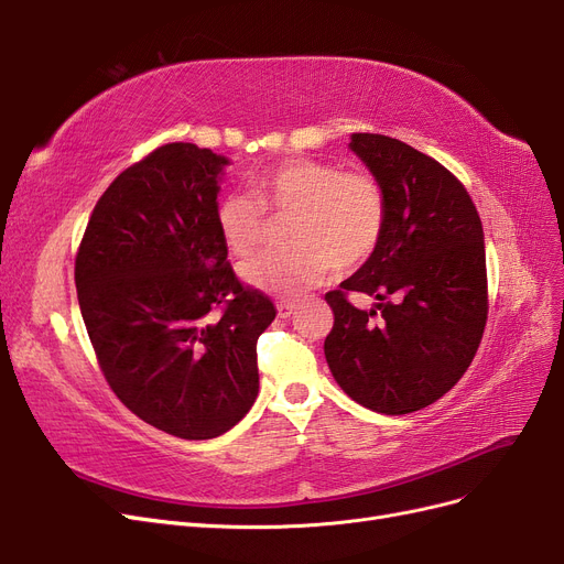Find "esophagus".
Returning <instances> with one entry per match:
<instances>
[{"label":"esophagus","mask_w":564,"mask_h":564,"mask_svg":"<svg viewBox=\"0 0 564 564\" xmlns=\"http://www.w3.org/2000/svg\"><path fill=\"white\" fill-rule=\"evenodd\" d=\"M294 313H296V303L294 301H280L278 303V317L286 319V317H292Z\"/></svg>","instance_id":"obj_1"}]
</instances>
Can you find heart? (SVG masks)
<instances>
[{
  "mask_svg": "<svg viewBox=\"0 0 564 564\" xmlns=\"http://www.w3.org/2000/svg\"><path fill=\"white\" fill-rule=\"evenodd\" d=\"M292 214L284 249L253 256L240 278L261 292L299 296L329 275L362 263L377 247L386 197L379 181L362 172H340L319 160H292L256 183V195L232 191L220 197L216 226L235 256H249L263 240L265 209Z\"/></svg>",
  "mask_w": 564,
  "mask_h": 564,
  "instance_id": "b5f03b06",
  "label": "heart"
}]
</instances>
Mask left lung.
Returning <instances> with one entry per match:
<instances>
[{"instance_id": "left-lung-1", "label": "left lung", "mask_w": 564, "mask_h": 564, "mask_svg": "<svg viewBox=\"0 0 564 564\" xmlns=\"http://www.w3.org/2000/svg\"><path fill=\"white\" fill-rule=\"evenodd\" d=\"M348 148L379 181L386 220L362 268L324 296L334 311L324 357L350 400L402 416L449 392L480 346L485 232L466 187L433 158L381 133H352ZM348 291L378 303L355 310Z\"/></svg>"}]
</instances>
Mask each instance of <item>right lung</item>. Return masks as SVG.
Returning a JSON list of instances; mask_svg holds the SVG:
<instances>
[{"instance_id": "right-lung-1", "label": "right lung", "mask_w": 564, "mask_h": 564, "mask_svg": "<svg viewBox=\"0 0 564 564\" xmlns=\"http://www.w3.org/2000/svg\"><path fill=\"white\" fill-rule=\"evenodd\" d=\"M228 158L169 143L119 174L75 261L79 311L115 395L183 440L228 433L259 395L275 305L237 282L216 226Z\"/></svg>"}]
</instances>
